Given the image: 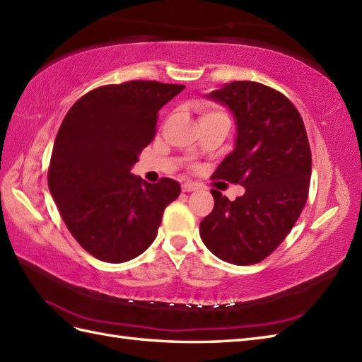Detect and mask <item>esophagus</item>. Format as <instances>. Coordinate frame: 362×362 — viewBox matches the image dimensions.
I'll return each mask as SVG.
<instances>
[{"label": "esophagus", "mask_w": 362, "mask_h": 362, "mask_svg": "<svg viewBox=\"0 0 362 362\" xmlns=\"http://www.w3.org/2000/svg\"><path fill=\"white\" fill-rule=\"evenodd\" d=\"M196 189H199V187H197L196 183H192V182L182 183V191L183 192H191V191H196Z\"/></svg>", "instance_id": "esophagus-1"}]
</instances>
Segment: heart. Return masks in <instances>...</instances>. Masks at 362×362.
Segmentation results:
<instances>
[{"instance_id": "heart-1", "label": "heart", "mask_w": 362, "mask_h": 362, "mask_svg": "<svg viewBox=\"0 0 362 362\" xmlns=\"http://www.w3.org/2000/svg\"><path fill=\"white\" fill-rule=\"evenodd\" d=\"M200 114H202V117H208V115H223L222 112L214 111V109L208 107V106H202V107H200Z\"/></svg>"}]
</instances>
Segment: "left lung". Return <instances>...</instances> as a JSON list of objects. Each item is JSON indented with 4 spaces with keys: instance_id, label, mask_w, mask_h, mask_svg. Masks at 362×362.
Segmentation results:
<instances>
[{
    "instance_id": "8db88e82",
    "label": "left lung",
    "mask_w": 362,
    "mask_h": 362,
    "mask_svg": "<svg viewBox=\"0 0 362 362\" xmlns=\"http://www.w3.org/2000/svg\"><path fill=\"white\" fill-rule=\"evenodd\" d=\"M205 98L228 107L236 123L234 148L213 177L245 192L231 202L213 189L214 208L200 222V238L225 262L253 265L281 245L307 202L305 126L287 97L256 81L225 83Z\"/></svg>"
}]
</instances>
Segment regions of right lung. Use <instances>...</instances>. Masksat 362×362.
<instances>
[{"mask_svg": "<svg viewBox=\"0 0 362 362\" xmlns=\"http://www.w3.org/2000/svg\"><path fill=\"white\" fill-rule=\"evenodd\" d=\"M182 85L126 81L83 95L58 129L47 174L49 191L67 230L89 255L122 264L157 236L165 208L180 183H148L131 173L154 139L157 112Z\"/></svg>", "mask_w": 362, "mask_h": 362, "instance_id": "right-lung-1", "label": "right lung"}]
</instances>
